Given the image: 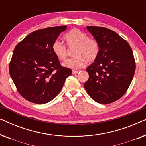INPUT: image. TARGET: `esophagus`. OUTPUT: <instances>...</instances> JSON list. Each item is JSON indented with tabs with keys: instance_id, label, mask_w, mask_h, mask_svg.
Wrapping results in <instances>:
<instances>
[{
	"instance_id": "obj_1",
	"label": "esophagus",
	"mask_w": 146,
	"mask_h": 146,
	"mask_svg": "<svg viewBox=\"0 0 146 146\" xmlns=\"http://www.w3.org/2000/svg\"><path fill=\"white\" fill-rule=\"evenodd\" d=\"M77 73H78V71H77V70L72 71V74H77Z\"/></svg>"
}]
</instances>
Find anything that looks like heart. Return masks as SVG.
I'll use <instances>...</instances> for the list:
<instances>
[{
    "label": "heart",
    "instance_id": "obj_1",
    "mask_svg": "<svg viewBox=\"0 0 146 146\" xmlns=\"http://www.w3.org/2000/svg\"><path fill=\"white\" fill-rule=\"evenodd\" d=\"M69 47L76 46L74 58L67 60L63 63L64 67L71 69H79L84 67L88 62L96 60L100 54V44L97 40L88 38L80 30L74 29L66 33L64 37ZM54 54L60 60H65L68 56L67 48L59 41L54 42L52 46Z\"/></svg>",
    "mask_w": 146,
    "mask_h": 146
}]
</instances>
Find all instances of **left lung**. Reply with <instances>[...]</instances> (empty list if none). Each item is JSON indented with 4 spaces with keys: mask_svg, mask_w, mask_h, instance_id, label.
<instances>
[{
    "mask_svg": "<svg viewBox=\"0 0 146 146\" xmlns=\"http://www.w3.org/2000/svg\"><path fill=\"white\" fill-rule=\"evenodd\" d=\"M100 44V54L87 68L89 78L84 83L88 95L107 104L122 97L132 80L135 70L133 52L127 41L106 28L86 27Z\"/></svg>",
    "mask_w": 146,
    "mask_h": 146,
    "instance_id": "obj_1",
    "label": "left lung"
}]
</instances>
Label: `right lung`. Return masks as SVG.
Masks as SVG:
<instances>
[{"mask_svg":"<svg viewBox=\"0 0 146 146\" xmlns=\"http://www.w3.org/2000/svg\"><path fill=\"white\" fill-rule=\"evenodd\" d=\"M67 26L46 28L30 33L14 50L9 73L19 93L31 102L42 104L62 88L72 70L60 65L52 46Z\"/></svg>","mask_w":146,"mask_h":146,"instance_id":"right-lung-1","label":"right lung"}]
</instances>
